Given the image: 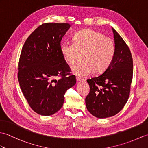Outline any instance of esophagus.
<instances>
[{"instance_id": "1", "label": "esophagus", "mask_w": 148, "mask_h": 148, "mask_svg": "<svg viewBox=\"0 0 148 148\" xmlns=\"http://www.w3.org/2000/svg\"><path fill=\"white\" fill-rule=\"evenodd\" d=\"M84 79L83 78H81L79 77H76V81L77 82H81V81H83Z\"/></svg>"}]
</instances>
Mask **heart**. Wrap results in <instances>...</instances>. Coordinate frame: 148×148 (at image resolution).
I'll return each mask as SVG.
<instances>
[{"label": "heart", "instance_id": "heart-1", "mask_svg": "<svg viewBox=\"0 0 148 148\" xmlns=\"http://www.w3.org/2000/svg\"><path fill=\"white\" fill-rule=\"evenodd\" d=\"M60 52L65 62L72 65L83 53L84 60L72 66V72L79 77L87 76L96 71L102 72L111 64L116 53L114 40L103 33L92 29L74 34L73 42L65 41Z\"/></svg>", "mask_w": 148, "mask_h": 148}]
</instances>
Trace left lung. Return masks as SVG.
Masks as SVG:
<instances>
[{
	"label": "left lung",
	"instance_id": "8db88e82",
	"mask_svg": "<svg viewBox=\"0 0 148 148\" xmlns=\"http://www.w3.org/2000/svg\"><path fill=\"white\" fill-rule=\"evenodd\" d=\"M116 53L111 64L99 76L88 79L90 93L85 99L91 114L99 118L116 115L126 104L133 76V60L130 49L112 28Z\"/></svg>",
	"mask_w": 148,
	"mask_h": 148
}]
</instances>
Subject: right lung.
<instances>
[{
	"instance_id": "1",
	"label": "right lung",
	"mask_w": 148,
	"mask_h": 148,
	"mask_svg": "<svg viewBox=\"0 0 148 148\" xmlns=\"http://www.w3.org/2000/svg\"><path fill=\"white\" fill-rule=\"evenodd\" d=\"M70 27L67 23H44L22 48L18 81L30 108L39 114L49 116L58 111L66 91L76 83L60 52V42ZM58 76L61 78L56 80Z\"/></svg>"
}]
</instances>
